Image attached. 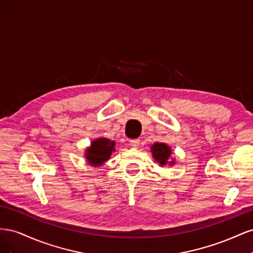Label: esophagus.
I'll return each instance as SVG.
<instances>
[{
	"mask_svg": "<svg viewBox=\"0 0 253 253\" xmlns=\"http://www.w3.org/2000/svg\"><path fill=\"white\" fill-rule=\"evenodd\" d=\"M129 145L133 148H138L140 145V140L139 139H132L129 140Z\"/></svg>",
	"mask_w": 253,
	"mask_h": 253,
	"instance_id": "obj_1",
	"label": "esophagus"
}]
</instances>
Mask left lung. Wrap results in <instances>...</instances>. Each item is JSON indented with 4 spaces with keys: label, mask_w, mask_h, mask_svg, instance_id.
<instances>
[{
    "label": "left lung",
    "mask_w": 253,
    "mask_h": 253,
    "mask_svg": "<svg viewBox=\"0 0 253 253\" xmlns=\"http://www.w3.org/2000/svg\"><path fill=\"white\" fill-rule=\"evenodd\" d=\"M151 151L153 153V157L155 158L156 162H158L163 166L168 163V159L170 158V155H171V149L165 143L153 144L151 147Z\"/></svg>",
    "instance_id": "1"
}]
</instances>
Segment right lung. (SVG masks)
<instances>
[{"label": "right lung", "instance_id": "1", "mask_svg": "<svg viewBox=\"0 0 253 253\" xmlns=\"http://www.w3.org/2000/svg\"><path fill=\"white\" fill-rule=\"evenodd\" d=\"M115 142L105 138H99L94 140L90 144V148L86 150L87 162L91 166H100L106 162L110 157L114 149Z\"/></svg>", "mask_w": 253, "mask_h": 253}]
</instances>
